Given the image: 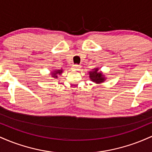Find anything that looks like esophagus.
<instances>
[{"instance_id":"obj_1","label":"esophagus","mask_w":152,"mask_h":152,"mask_svg":"<svg viewBox=\"0 0 152 152\" xmlns=\"http://www.w3.org/2000/svg\"><path fill=\"white\" fill-rule=\"evenodd\" d=\"M80 68H81V66L80 65H78V64H74V66H73V69H74V70H78V69H80Z\"/></svg>"}]
</instances>
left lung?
I'll use <instances>...</instances> for the list:
<instances>
[{
	"mask_svg": "<svg viewBox=\"0 0 152 152\" xmlns=\"http://www.w3.org/2000/svg\"><path fill=\"white\" fill-rule=\"evenodd\" d=\"M98 69H94L92 71L89 72V77L91 79L92 81L96 82L97 83H102L104 81V78L103 77V76L101 73L98 72Z\"/></svg>",
	"mask_w": 152,
	"mask_h": 152,
	"instance_id": "obj_1",
	"label": "left lung"
}]
</instances>
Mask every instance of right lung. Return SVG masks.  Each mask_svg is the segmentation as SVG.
I'll return each mask as SVG.
<instances>
[{"label":"right lung","mask_w":152,"mask_h":152,"mask_svg":"<svg viewBox=\"0 0 152 152\" xmlns=\"http://www.w3.org/2000/svg\"><path fill=\"white\" fill-rule=\"evenodd\" d=\"M62 73V70H57V71H54L52 72V76H53L54 78H57L56 74H61Z\"/></svg>","instance_id":"obj_1"}]
</instances>
